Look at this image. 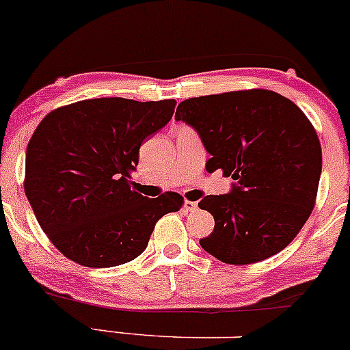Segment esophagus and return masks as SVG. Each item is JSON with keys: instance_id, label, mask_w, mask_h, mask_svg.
Wrapping results in <instances>:
<instances>
[{"instance_id": "esophagus-1", "label": "esophagus", "mask_w": 350, "mask_h": 350, "mask_svg": "<svg viewBox=\"0 0 350 350\" xmlns=\"http://www.w3.org/2000/svg\"><path fill=\"white\" fill-rule=\"evenodd\" d=\"M197 208H199L197 202H192V200L184 202V210H186V212H196Z\"/></svg>"}]
</instances>
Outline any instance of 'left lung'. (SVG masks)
<instances>
[{
    "label": "left lung",
    "mask_w": 350,
    "mask_h": 350,
    "mask_svg": "<svg viewBox=\"0 0 350 350\" xmlns=\"http://www.w3.org/2000/svg\"><path fill=\"white\" fill-rule=\"evenodd\" d=\"M212 154L207 171L234 180L230 193L199 202L215 228L200 246L234 266L287 247L317 200L323 154L317 130L292 100L269 90L231 91L183 100L176 111Z\"/></svg>",
    "instance_id": "8db88e82"
}]
</instances>
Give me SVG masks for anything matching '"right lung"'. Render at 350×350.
Wrapping results in <instances>:
<instances>
[{
  "label": "right lung",
  "mask_w": 350,
  "mask_h": 350,
  "mask_svg": "<svg viewBox=\"0 0 350 350\" xmlns=\"http://www.w3.org/2000/svg\"><path fill=\"white\" fill-rule=\"evenodd\" d=\"M176 100L86 99L42 119L26 151L24 191L40 228L65 258L113 267L140 256L183 196L146 199L132 189L145 138L171 120Z\"/></svg>",
  "instance_id": "1"
}]
</instances>
